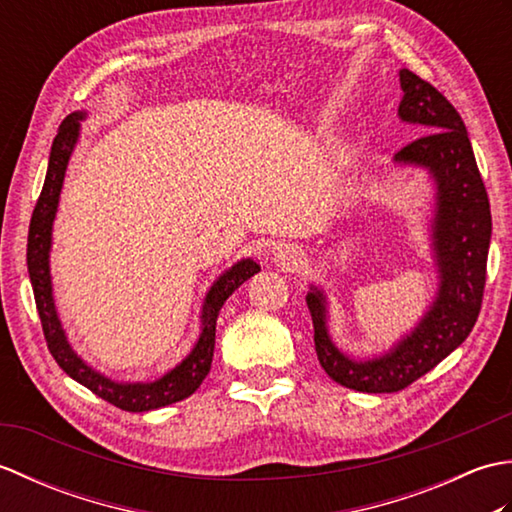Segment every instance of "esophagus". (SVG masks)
Segmentation results:
<instances>
[{
    "label": "esophagus",
    "mask_w": 512,
    "mask_h": 512,
    "mask_svg": "<svg viewBox=\"0 0 512 512\" xmlns=\"http://www.w3.org/2000/svg\"><path fill=\"white\" fill-rule=\"evenodd\" d=\"M270 257H273V262L281 268H295L297 264H301V246L292 244V242H277L270 248Z\"/></svg>",
    "instance_id": "1"
}]
</instances>
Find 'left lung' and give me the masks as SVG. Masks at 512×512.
<instances>
[{
    "mask_svg": "<svg viewBox=\"0 0 512 512\" xmlns=\"http://www.w3.org/2000/svg\"><path fill=\"white\" fill-rule=\"evenodd\" d=\"M398 118L424 134L394 156L398 167L427 171L433 182L429 248L438 275L436 297L420 321L383 354L356 358L330 334V301L310 286L306 303L319 363L336 383L365 394H394L431 372L471 334L482 308L491 246V204L477 169L466 127L455 107L411 70L398 72Z\"/></svg>",
    "mask_w": 512,
    "mask_h": 512,
    "instance_id": "8db88e82",
    "label": "left lung"
}]
</instances>
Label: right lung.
Returning <instances> with one entry per match:
<instances>
[{"mask_svg":"<svg viewBox=\"0 0 512 512\" xmlns=\"http://www.w3.org/2000/svg\"><path fill=\"white\" fill-rule=\"evenodd\" d=\"M85 118H88V110H79L65 116V121L61 123L57 132V138H54L52 143L46 180H43V189L30 220L26 253L28 275L32 292H35V303L43 325V334H46L48 350L63 372L74 378L76 383L88 387L92 394L112 402L114 407L123 411L143 413L189 398L193 391L202 385V380L209 374L213 363L217 314H220L226 299L231 297L246 279L259 273L262 266H259L255 259L244 257L231 268H226L224 273L213 281L202 301L198 341L193 343L191 352L184 356L176 367H171L169 372H165L160 378L147 380V383H140V380L138 383H129V380H114L112 376H105L90 363H85L83 358L76 354L72 343L68 341V334L63 330L57 306H54L50 275L54 217H57L59 209L65 169H68L72 151L76 143H79L81 121H85Z\"/></svg>","mask_w":512,"mask_h":512,"instance_id":"1","label":"right lung"}]
</instances>
